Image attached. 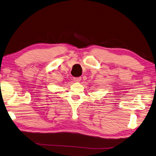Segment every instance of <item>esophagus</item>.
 I'll list each match as a JSON object with an SVG mask.
<instances>
[{"label": "esophagus", "instance_id": "34e87169", "mask_svg": "<svg viewBox=\"0 0 156 156\" xmlns=\"http://www.w3.org/2000/svg\"><path fill=\"white\" fill-rule=\"evenodd\" d=\"M81 80V77H75L73 78V80L75 81V82H79V81H80Z\"/></svg>", "mask_w": 156, "mask_h": 156}]
</instances>
